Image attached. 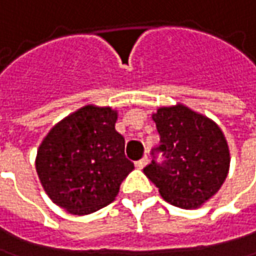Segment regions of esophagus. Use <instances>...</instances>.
<instances>
[{
    "instance_id": "34e87169",
    "label": "esophagus",
    "mask_w": 256,
    "mask_h": 256,
    "mask_svg": "<svg viewBox=\"0 0 256 256\" xmlns=\"http://www.w3.org/2000/svg\"><path fill=\"white\" fill-rule=\"evenodd\" d=\"M147 164H148V157L146 156V157H142V160H138V161L136 162V166H137V168H140V170H142V168H144Z\"/></svg>"
}]
</instances>
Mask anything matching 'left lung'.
<instances>
[{
	"label": "left lung",
	"instance_id": "obj_1",
	"mask_svg": "<svg viewBox=\"0 0 256 256\" xmlns=\"http://www.w3.org/2000/svg\"><path fill=\"white\" fill-rule=\"evenodd\" d=\"M160 146L144 168L168 203L180 208H199L223 185L230 166L228 146L220 128L184 105L161 108L152 114ZM162 154L164 160L155 158Z\"/></svg>",
	"mask_w": 256,
	"mask_h": 256
}]
</instances>
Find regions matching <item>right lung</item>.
<instances>
[{
	"label": "right lung",
	"mask_w": 256,
	"mask_h": 256,
	"mask_svg": "<svg viewBox=\"0 0 256 256\" xmlns=\"http://www.w3.org/2000/svg\"><path fill=\"white\" fill-rule=\"evenodd\" d=\"M110 108L84 106L50 130L42 142L36 171L48 198L72 214H88L114 202L134 168L124 137L114 130Z\"/></svg>",
	"instance_id": "right-lung-1"
}]
</instances>
